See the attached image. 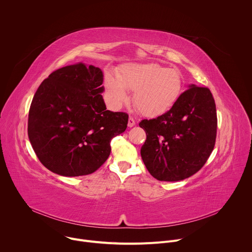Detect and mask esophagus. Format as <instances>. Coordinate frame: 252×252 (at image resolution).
Here are the masks:
<instances>
[{
    "mask_svg": "<svg viewBox=\"0 0 252 252\" xmlns=\"http://www.w3.org/2000/svg\"><path fill=\"white\" fill-rule=\"evenodd\" d=\"M134 125H135L134 119L131 118V117H129V118H128V122H127V126H128V127H132Z\"/></svg>",
    "mask_w": 252,
    "mask_h": 252,
    "instance_id": "esophagus-1",
    "label": "esophagus"
}]
</instances>
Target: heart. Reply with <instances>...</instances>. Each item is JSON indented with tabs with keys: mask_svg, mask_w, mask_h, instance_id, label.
Here are the masks:
<instances>
[{
	"mask_svg": "<svg viewBox=\"0 0 252 252\" xmlns=\"http://www.w3.org/2000/svg\"><path fill=\"white\" fill-rule=\"evenodd\" d=\"M107 97L115 107L129 99L126 91L133 92V102L147 117H158L168 112L181 97L184 79L181 71L158 63H126L117 71V79L104 78Z\"/></svg>",
	"mask_w": 252,
	"mask_h": 252,
	"instance_id": "heart-1",
	"label": "heart"
}]
</instances>
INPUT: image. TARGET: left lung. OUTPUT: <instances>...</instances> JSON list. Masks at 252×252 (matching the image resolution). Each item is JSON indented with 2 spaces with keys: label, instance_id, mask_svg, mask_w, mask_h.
Listing matches in <instances>:
<instances>
[{
  "label": "left lung",
  "instance_id": "obj_1",
  "mask_svg": "<svg viewBox=\"0 0 252 252\" xmlns=\"http://www.w3.org/2000/svg\"><path fill=\"white\" fill-rule=\"evenodd\" d=\"M139 126L147 133L140 156L150 173L161 182L183 181L213 151L218 118L212 94L191 84L168 112Z\"/></svg>",
  "mask_w": 252,
  "mask_h": 252
}]
</instances>
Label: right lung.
<instances>
[{
    "instance_id": "right-lung-1",
    "label": "right lung",
    "mask_w": 252,
    "mask_h": 252,
    "mask_svg": "<svg viewBox=\"0 0 252 252\" xmlns=\"http://www.w3.org/2000/svg\"><path fill=\"white\" fill-rule=\"evenodd\" d=\"M99 67L77 63L52 73L35 92L28 134L40 161L54 173H93L109 158L111 140L128 116L106 110Z\"/></svg>"
}]
</instances>
